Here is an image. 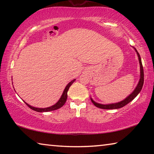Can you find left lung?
Returning <instances> with one entry per match:
<instances>
[{
	"label": "left lung",
	"mask_w": 154,
	"mask_h": 154,
	"mask_svg": "<svg viewBox=\"0 0 154 154\" xmlns=\"http://www.w3.org/2000/svg\"><path fill=\"white\" fill-rule=\"evenodd\" d=\"M133 48L134 49L135 51L137 52L138 58H139V64H140V79L139 81V83H138L137 85L136 86V88H135V89L133 90V92L130 94L129 96H128L126 98L124 99L123 100H122L120 102H118V103H116L104 105V104H100V103H98L95 102L92 98H90L92 103L96 106L103 109H117L122 108L125 105H126L127 104H128L130 102H131V101L133 100V99L136 97L138 94H139L140 91H141L143 85V83H144V72H143V64L141 62V58H140L139 54L138 53V51L136 49L134 48Z\"/></svg>",
	"instance_id": "obj_1"
}]
</instances>
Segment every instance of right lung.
Returning <instances> with one entry per match:
<instances>
[{"label":"right lung","instance_id":"right-lung-1","mask_svg":"<svg viewBox=\"0 0 154 154\" xmlns=\"http://www.w3.org/2000/svg\"><path fill=\"white\" fill-rule=\"evenodd\" d=\"M75 80H76V79H75L72 80L71 82H70L69 83H68L66 86L65 87V88H64V90L63 91V93H62L61 97L60 98L58 101L55 104V105H52L51 106H49V107H47V108H36V107H35V106H31L30 105H28V104L26 103L25 101H24V103L26 104L28 107H30L31 109H32V110L35 111H37V112H48V111H51L56 110V109H58L60 108H61L62 106L64 105L65 103H66V99H67V96H68L67 95L68 90H69L70 86H71L72 83H74Z\"/></svg>","mask_w":154,"mask_h":154}]
</instances>
